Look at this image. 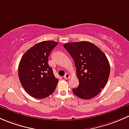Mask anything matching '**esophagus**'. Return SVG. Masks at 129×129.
<instances>
[{
    "label": "esophagus",
    "mask_w": 129,
    "mask_h": 129,
    "mask_svg": "<svg viewBox=\"0 0 129 129\" xmlns=\"http://www.w3.org/2000/svg\"><path fill=\"white\" fill-rule=\"evenodd\" d=\"M64 78L65 79H70V75L68 73H66L65 75L64 76Z\"/></svg>",
    "instance_id": "34e87169"
}]
</instances>
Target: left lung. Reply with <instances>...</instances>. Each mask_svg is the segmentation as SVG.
Segmentation results:
<instances>
[{
	"instance_id": "left-lung-1",
	"label": "left lung",
	"mask_w": 129,
	"mask_h": 129,
	"mask_svg": "<svg viewBox=\"0 0 129 129\" xmlns=\"http://www.w3.org/2000/svg\"><path fill=\"white\" fill-rule=\"evenodd\" d=\"M64 48L74 59L79 86L73 92L81 99L96 96L106 85L110 74L107 57L99 48L89 42L65 43Z\"/></svg>"
}]
</instances>
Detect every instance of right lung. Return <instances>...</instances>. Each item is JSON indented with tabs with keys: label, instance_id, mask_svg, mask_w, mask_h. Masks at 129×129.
<instances>
[{
	"label": "right lung",
	"instance_id": "obj_1",
	"mask_svg": "<svg viewBox=\"0 0 129 129\" xmlns=\"http://www.w3.org/2000/svg\"><path fill=\"white\" fill-rule=\"evenodd\" d=\"M58 45L52 41L37 43L22 56L18 66V78L29 95L43 99L53 93L58 79L48 64L51 51Z\"/></svg>",
	"mask_w": 129,
	"mask_h": 129
}]
</instances>
